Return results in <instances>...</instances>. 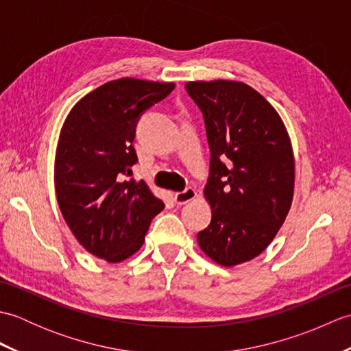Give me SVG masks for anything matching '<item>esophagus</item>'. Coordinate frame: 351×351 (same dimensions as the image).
<instances>
[{
    "label": "esophagus",
    "mask_w": 351,
    "mask_h": 351,
    "mask_svg": "<svg viewBox=\"0 0 351 351\" xmlns=\"http://www.w3.org/2000/svg\"><path fill=\"white\" fill-rule=\"evenodd\" d=\"M196 196H197V191H196L195 189L189 187V189H185L184 191L175 193V202H176L178 205H184V204L190 202V200L196 199Z\"/></svg>",
    "instance_id": "obj_1"
}]
</instances>
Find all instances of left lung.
<instances>
[{"label": "left lung", "mask_w": 351, "mask_h": 351, "mask_svg": "<svg viewBox=\"0 0 351 351\" xmlns=\"http://www.w3.org/2000/svg\"><path fill=\"white\" fill-rule=\"evenodd\" d=\"M210 143L205 199L210 226L197 234L205 255L225 267L263 253L285 221L294 195V155L278 111L240 81H190Z\"/></svg>", "instance_id": "obj_1"}]
</instances>
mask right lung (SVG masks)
Listing matches in <instances>:
<instances>
[{"label":"right lung","instance_id":"1","mask_svg":"<svg viewBox=\"0 0 351 351\" xmlns=\"http://www.w3.org/2000/svg\"><path fill=\"white\" fill-rule=\"evenodd\" d=\"M173 83L121 78L81 98L58 137L54 184L64 221L78 243L107 263H121L145 243L162 200L132 178L136 125Z\"/></svg>","mask_w":351,"mask_h":351}]
</instances>
